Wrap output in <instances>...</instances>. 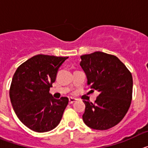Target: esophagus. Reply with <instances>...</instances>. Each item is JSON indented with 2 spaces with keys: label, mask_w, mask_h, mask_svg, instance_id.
Instances as JSON below:
<instances>
[{
  "label": "esophagus",
  "mask_w": 148,
  "mask_h": 148,
  "mask_svg": "<svg viewBox=\"0 0 148 148\" xmlns=\"http://www.w3.org/2000/svg\"><path fill=\"white\" fill-rule=\"evenodd\" d=\"M77 99H74V98H70L69 99V103L70 104H73V103H74L75 101H76Z\"/></svg>",
  "instance_id": "obj_1"
}]
</instances>
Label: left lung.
<instances>
[{
  "label": "left lung",
  "instance_id": "1",
  "mask_svg": "<svg viewBox=\"0 0 148 148\" xmlns=\"http://www.w3.org/2000/svg\"><path fill=\"white\" fill-rule=\"evenodd\" d=\"M80 66L85 72L87 84L98 90L95 102L84 101V122L94 130H104L116 126L130 108L133 77L124 64L113 55L95 52L81 56Z\"/></svg>",
  "mask_w": 148,
  "mask_h": 148
}]
</instances>
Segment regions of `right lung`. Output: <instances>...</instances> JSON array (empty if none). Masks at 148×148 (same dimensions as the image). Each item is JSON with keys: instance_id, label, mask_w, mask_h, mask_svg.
Here are the masks:
<instances>
[{"instance_id": "1", "label": "right lung", "mask_w": 148, "mask_h": 148, "mask_svg": "<svg viewBox=\"0 0 148 148\" xmlns=\"http://www.w3.org/2000/svg\"><path fill=\"white\" fill-rule=\"evenodd\" d=\"M68 57L37 55L18 66L10 89L18 118L30 130L48 132L58 126L69 100L49 93L58 69Z\"/></svg>"}]
</instances>
